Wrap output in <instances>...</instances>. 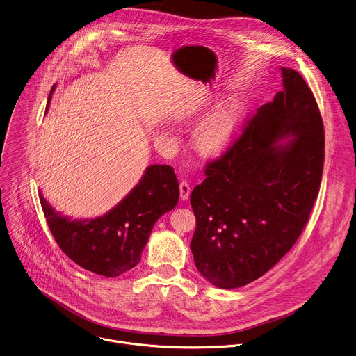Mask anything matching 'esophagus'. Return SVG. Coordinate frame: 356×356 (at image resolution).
Instances as JSON below:
<instances>
[{
    "label": "esophagus",
    "instance_id": "1",
    "mask_svg": "<svg viewBox=\"0 0 356 356\" xmlns=\"http://www.w3.org/2000/svg\"><path fill=\"white\" fill-rule=\"evenodd\" d=\"M179 188H180V198H181L183 201H187L188 197H190V193H191L190 184H188L187 181H180Z\"/></svg>",
    "mask_w": 356,
    "mask_h": 356
}]
</instances>
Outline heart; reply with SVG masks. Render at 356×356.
Masks as SVG:
<instances>
[{
	"label": "heart",
	"instance_id": "obj_1",
	"mask_svg": "<svg viewBox=\"0 0 356 356\" xmlns=\"http://www.w3.org/2000/svg\"><path fill=\"white\" fill-rule=\"evenodd\" d=\"M241 113L242 103L238 97H228L217 104L195 134V149L207 158L224 154L235 139Z\"/></svg>",
	"mask_w": 356,
	"mask_h": 356
}]
</instances>
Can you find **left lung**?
Masks as SVG:
<instances>
[{"instance_id":"1","label":"left lung","mask_w":356,"mask_h":356,"mask_svg":"<svg viewBox=\"0 0 356 356\" xmlns=\"http://www.w3.org/2000/svg\"><path fill=\"white\" fill-rule=\"evenodd\" d=\"M281 70L284 90L257 108L222 155L207 162V179L191 193L194 261L221 289L270 271L298 239L319 193L321 111L304 78ZM286 137L292 140L277 144Z\"/></svg>"}]
</instances>
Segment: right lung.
Wrapping results in <instances>:
<instances>
[{"mask_svg": "<svg viewBox=\"0 0 356 356\" xmlns=\"http://www.w3.org/2000/svg\"><path fill=\"white\" fill-rule=\"evenodd\" d=\"M177 201L179 183L169 165L148 166L139 184L115 208L92 220H70L40 194L59 248L79 267L107 278L118 277L140 261L155 221L172 211Z\"/></svg>", "mask_w": 356, "mask_h": 356, "instance_id": "obj_1", "label": "right lung"}]
</instances>
